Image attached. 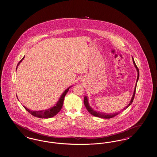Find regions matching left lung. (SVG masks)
I'll use <instances>...</instances> for the list:
<instances>
[{"instance_id":"left-lung-1","label":"left lung","mask_w":157,"mask_h":157,"mask_svg":"<svg viewBox=\"0 0 157 157\" xmlns=\"http://www.w3.org/2000/svg\"><path fill=\"white\" fill-rule=\"evenodd\" d=\"M132 61H133L134 65V66H135L136 68L137 69V73H138L137 79V81H136V86H135V88H134V90L133 95H132V96L131 101H130V103H129L127 106L124 107L122 110H125L129 106L132 104V102L133 101L134 98V96H135V94H136V90L137 83V82H138V79H139V70H138V67H137V65H136V63L134 62V60L133 57H132ZM84 105H85V106L86 107V108L87 110H88V112H89V113H90L92 115H93V116H94L98 117H100V118H103V119H110V118H112L113 117L116 116V115L119 114L120 113V112H117V113H109V114H108V113H101V112H96V111L94 110L93 109H92V108H91V107L89 106V102H88V98H87V96H86L84 97Z\"/></svg>"}]
</instances>
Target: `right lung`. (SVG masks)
<instances>
[{
    "mask_svg": "<svg viewBox=\"0 0 157 157\" xmlns=\"http://www.w3.org/2000/svg\"><path fill=\"white\" fill-rule=\"evenodd\" d=\"M25 56L20 61V62L18 63L17 67L19 66V63L22 61V60L24 59ZM16 68V69H17ZM71 86H70L68 88H67L63 92V94L61 96L59 99L57 101L56 105L50 108L47 110H40V111H33V110H30V109H27L26 107L23 106L25 108V110L32 114L33 116L37 117L38 118H43V119H48V118H51L52 117L54 116H55L57 113L60 112L62 107L63 105V100H64V98L66 94H67V92L69 90V88H71Z\"/></svg>",
    "mask_w": 157,
    "mask_h": 157,
    "instance_id": "obj_1",
    "label": "right lung"
}]
</instances>
